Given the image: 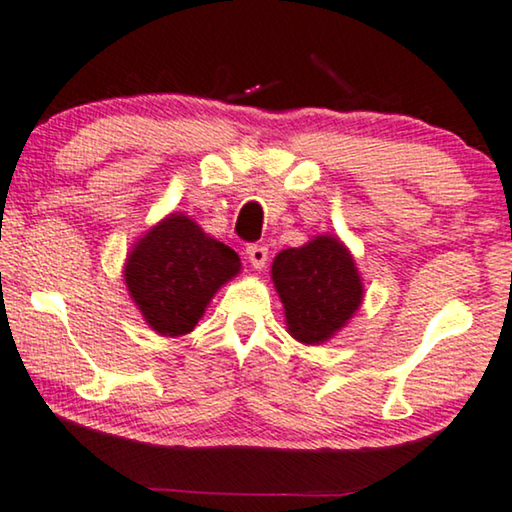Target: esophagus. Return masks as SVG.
I'll list each match as a JSON object with an SVG mask.
<instances>
[{
  "label": "esophagus",
  "instance_id": "esophagus-1",
  "mask_svg": "<svg viewBox=\"0 0 512 512\" xmlns=\"http://www.w3.org/2000/svg\"><path fill=\"white\" fill-rule=\"evenodd\" d=\"M246 255H248V262L253 264V269L262 271L266 266V259H269V248H266V246H248Z\"/></svg>",
  "mask_w": 512,
  "mask_h": 512
}]
</instances>
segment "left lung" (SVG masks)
I'll return each mask as SVG.
<instances>
[{
    "label": "left lung",
    "mask_w": 512,
    "mask_h": 512,
    "mask_svg": "<svg viewBox=\"0 0 512 512\" xmlns=\"http://www.w3.org/2000/svg\"><path fill=\"white\" fill-rule=\"evenodd\" d=\"M271 280L292 338L322 345L355 318L364 283L355 257L334 234H318L299 248L273 257Z\"/></svg>",
    "instance_id": "left-lung-1"
}]
</instances>
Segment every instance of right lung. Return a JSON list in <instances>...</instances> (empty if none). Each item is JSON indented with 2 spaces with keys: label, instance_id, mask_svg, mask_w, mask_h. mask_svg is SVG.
<instances>
[{
  "label": "right lung",
  "instance_id": "right-lung-1",
  "mask_svg": "<svg viewBox=\"0 0 512 512\" xmlns=\"http://www.w3.org/2000/svg\"><path fill=\"white\" fill-rule=\"evenodd\" d=\"M241 273V257L208 236L190 215L169 213L132 243L122 276L146 325L160 336L197 327L222 285Z\"/></svg>",
  "mask_w": 512,
  "mask_h": 512
}]
</instances>
